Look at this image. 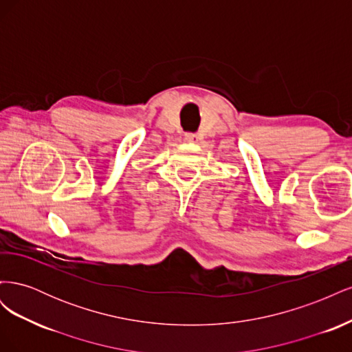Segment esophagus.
<instances>
[{"label":"esophagus","mask_w":352,"mask_h":352,"mask_svg":"<svg viewBox=\"0 0 352 352\" xmlns=\"http://www.w3.org/2000/svg\"><path fill=\"white\" fill-rule=\"evenodd\" d=\"M185 140L189 141V142H194V141L198 140V136H197L195 133H186V135H185Z\"/></svg>","instance_id":"1"}]
</instances>
